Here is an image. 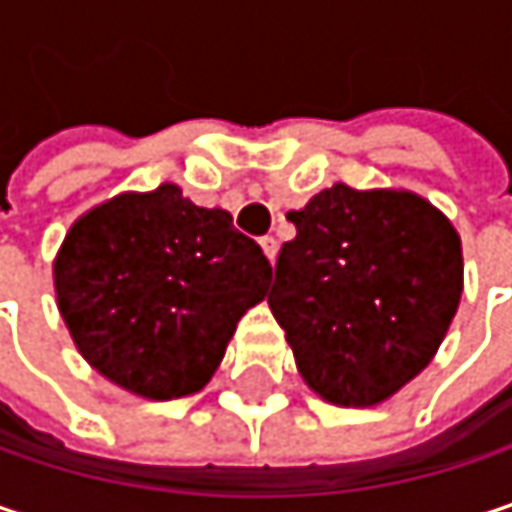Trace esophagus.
Returning a JSON list of instances; mask_svg holds the SVG:
<instances>
[{
  "label": "esophagus",
  "instance_id": "esophagus-1",
  "mask_svg": "<svg viewBox=\"0 0 512 512\" xmlns=\"http://www.w3.org/2000/svg\"><path fill=\"white\" fill-rule=\"evenodd\" d=\"M260 246H263V252H266V257H269V260L275 263V257H278V240L266 234V237H260Z\"/></svg>",
  "mask_w": 512,
  "mask_h": 512
}]
</instances>
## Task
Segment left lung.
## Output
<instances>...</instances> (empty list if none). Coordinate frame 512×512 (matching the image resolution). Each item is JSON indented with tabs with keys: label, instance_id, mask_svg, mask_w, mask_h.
Instances as JSON below:
<instances>
[{
	"label": "left lung",
	"instance_id": "obj_1",
	"mask_svg": "<svg viewBox=\"0 0 512 512\" xmlns=\"http://www.w3.org/2000/svg\"><path fill=\"white\" fill-rule=\"evenodd\" d=\"M269 307L310 390L369 407L440 349L463 293L460 237L413 193L334 184L290 210Z\"/></svg>",
	"mask_w": 512,
	"mask_h": 512
}]
</instances>
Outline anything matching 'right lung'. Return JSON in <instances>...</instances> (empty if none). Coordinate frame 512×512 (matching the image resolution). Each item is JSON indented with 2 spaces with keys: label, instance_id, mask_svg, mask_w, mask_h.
<instances>
[{
  "label": "right lung",
  "instance_id": "add662e5",
  "mask_svg": "<svg viewBox=\"0 0 512 512\" xmlns=\"http://www.w3.org/2000/svg\"><path fill=\"white\" fill-rule=\"evenodd\" d=\"M272 266L228 210L163 184L117 196L70 228L55 260L58 307L78 351L146 398L196 393Z\"/></svg>",
  "mask_w": 512,
  "mask_h": 512
}]
</instances>
